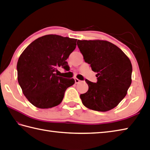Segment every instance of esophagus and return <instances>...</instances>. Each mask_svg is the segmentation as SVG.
Instances as JSON below:
<instances>
[{
  "label": "esophagus",
  "instance_id": "esophagus-1",
  "mask_svg": "<svg viewBox=\"0 0 150 150\" xmlns=\"http://www.w3.org/2000/svg\"><path fill=\"white\" fill-rule=\"evenodd\" d=\"M81 82V81L79 80V79H77V78H75V84H78V83H79V82Z\"/></svg>",
  "mask_w": 150,
  "mask_h": 150
}]
</instances>
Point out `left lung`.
<instances>
[{
    "label": "left lung",
    "mask_w": 150,
    "mask_h": 150,
    "mask_svg": "<svg viewBox=\"0 0 150 150\" xmlns=\"http://www.w3.org/2000/svg\"><path fill=\"white\" fill-rule=\"evenodd\" d=\"M77 42L85 62L97 73V82L85 79L89 88L80 95L82 104L94 111L113 109L125 97L131 85V61L119 47L108 41L78 40Z\"/></svg>",
    "instance_id": "8db88e82"
}]
</instances>
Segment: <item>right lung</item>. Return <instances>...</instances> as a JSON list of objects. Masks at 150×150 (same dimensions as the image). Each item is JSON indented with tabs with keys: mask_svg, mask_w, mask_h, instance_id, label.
I'll return each instance as SVG.
<instances>
[{
	"mask_svg": "<svg viewBox=\"0 0 150 150\" xmlns=\"http://www.w3.org/2000/svg\"><path fill=\"white\" fill-rule=\"evenodd\" d=\"M77 39L47 35L35 40L21 55L18 82L25 97L37 108L46 109L61 103L73 79L57 76L59 67L69 69L66 60L77 46Z\"/></svg>",
	"mask_w": 150,
	"mask_h": 150,
	"instance_id": "add662e5",
	"label": "right lung"
}]
</instances>
